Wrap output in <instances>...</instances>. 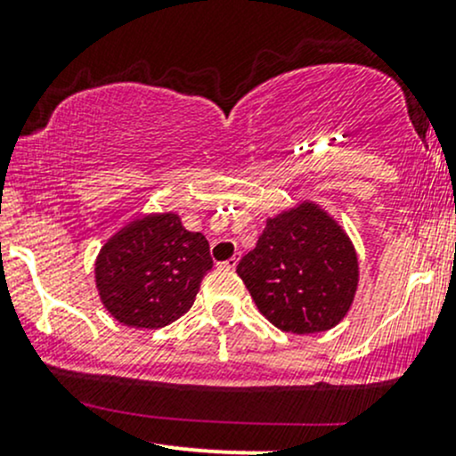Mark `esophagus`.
Here are the masks:
<instances>
[{"mask_svg": "<svg viewBox=\"0 0 456 456\" xmlns=\"http://www.w3.org/2000/svg\"><path fill=\"white\" fill-rule=\"evenodd\" d=\"M238 260H240V257H238V256H233V257H229V260L220 262V266H224V269H236Z\"/></svg>", "mask_w": 456, "mask_h": 456, "instance_id": "1", "label": "esophagus"}]
</instances>
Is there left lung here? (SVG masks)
<instances>
[{
  "mask_svg": "<svg viewBox=\"0 0 456 456\" xmlns=\"http://www.w3.org/2000/svg\"><path fill=\"white\" fill-rule=\"evenodd\" d=\"M236 273L257 311L284 333H320L351 309L360 262L342 224L314 200L266 218L256 247Z\"/></svg>",
  "mask_w": 456,
  "mask_h": 456,
  "instance_id": "1",
  "label": "left lung"
}]
</instances>
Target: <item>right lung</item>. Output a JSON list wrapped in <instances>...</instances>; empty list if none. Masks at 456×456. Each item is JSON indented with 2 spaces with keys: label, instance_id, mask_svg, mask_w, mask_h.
<instances>
[{
  "label": "right lung",
  "instance_id": "1",
  "mask_svg": "<svg viewBox=\"0 0 456 456\" xmlns=\"http://www.w3.org/2000/svg\"><path fill=\"white\" fill-rule=\"evenodd\" d=\"M209 242L176 211L139 214L101 247L94 282L101 305L132 329H163L191 309L211 269Z\"/></svg>",
  "mask_w": 456,
  "mask_h": 456
}]
</instances>
